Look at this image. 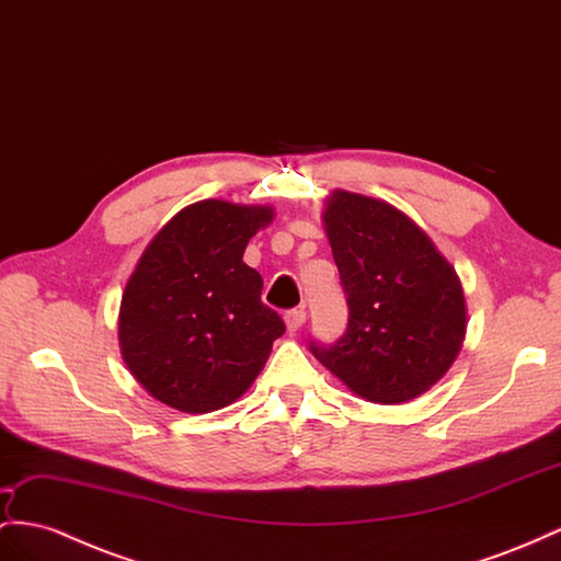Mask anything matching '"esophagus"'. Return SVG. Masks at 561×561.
Here are the masks:
<instances>
[{
	"mask_svg": "<svg viewBox=\"0 0 561 561\" xmlns=\"http://www.w3.org/2000/svg\"><path fill=\"white\" fill-rule=\"evenodd\" d=\"M284 322H286V329H289V334H296L300 327L306 324V310L298 308V310H289L284 314Z\"/></svg>",
	"mask_w": 561,
	"mask_h": 561,
	"instance_id": "esophagus-1",
	"label": "esophagus"
}]
</instances>
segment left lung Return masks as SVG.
<instances>
[{
  "label": "left lung",
  "instance_id": "obj_1",
  "mask_svg": "<svg viewBox=\"0 0 561 561\" xmlns=\"http://www.w3.org/2000/svg\"><path fill=\"white\" fill-rule=\"evenodd\" d=\"M322 222L348 304L334 346L310 351L369 403L400 405L445 377L467 334L455 267L403 210L375 196L334 190Z\"/></svg>",
  "mask_w": 561,
  "mask_h": 561
}]
</instances>
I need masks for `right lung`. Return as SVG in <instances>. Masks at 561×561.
Masks as SVG:
<instances>
[{
    "mask_svg": "<svg viewBox=\"0 0 561 561\" xmlns=\"http://www.w3.org/2000/svg\"><path fill=\"white\" fill-rule=\"evenodd\" d=\"M272 206L206 198L158 232L125 284L118 341L133 377L163 405L206 414L232 405L265 367L284 322L243 263Z\"/></svg>",
    "mask_w": 561,
    "mask_h": 561,
    "instance_id": "1",
    "label": "right lung"
}]
</instances>
